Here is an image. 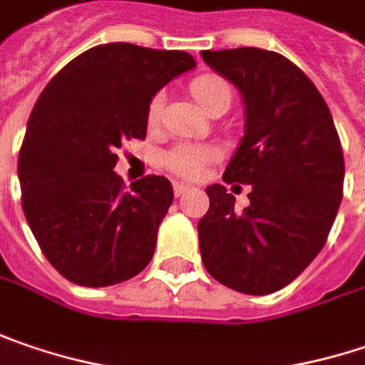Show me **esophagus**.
Instances as JSON below:
<instances>
[{"instance_id":"1","label":"esophagus","mask_w":365,"mask_h":365,"mask_svg":"<svg viewBox=\"0 0 365 365\" xmlns=\"http://www.w3.org/2000/svg\"><path fill=\"white\" fill-rule=\"evenodd\" d=\"M187 190H190V185H185V183H182V182L173 183V192H175V196H178V198H180V196H183Z\"/></svg>"}]
</instances>
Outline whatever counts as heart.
I'll return each instance as SVG.
<instances>
[{
	"mask_svg": "<svg viewBox=\"0 0 365 365\" xmlns=\"http://www.w3.org/2000/svg\"><path fill=\"white\" fill-rule=\"evenodd\" d=\"M190 93L192 97L200 103L202 109H210L212 105L221 103V101H231V88L223 78H217V76H198L190 82ZM163 95H155L148 103V123L155 125L163 113ZM165 165L183 178H196L200 171H202L204 163L208 161V150L198 148V146H175L173 150H169L165 155Z\"/></svg>",
	"mask_w": 365,
	"mask_h": 365,
	"instance_id": "1",
	"label": "heart"
}]
</instances>
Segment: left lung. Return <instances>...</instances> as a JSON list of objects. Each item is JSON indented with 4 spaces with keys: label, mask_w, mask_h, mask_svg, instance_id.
<instances>
[{
    "label": "left lung",
    "mask_w": 365,
    "mask_h": 365,
    "mask_svg": "<svg viewBox=\"0 0 365 365\" xmlns=\"http://www.w3.org/2000/svg\"><path fill=\"white\" fill-rule=\"evenodd\" d=\"M202 59L244 98L246 130L223 182L250 185L244 210L225 185L206 187L202 262L229 289L268 295L299 277L327 244L343 198L339 134L322 95L287 57L240 47L202 51Z\"/></svg>",
    "instance_id": "1"
}]
</instances>
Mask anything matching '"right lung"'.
<instances>
[{
  "mask_svg": "<svg viewBox=\"0 0 365 365\" xmlns=\"http://www.w3.org/2000/svg\"><path fill=\"white\" fill-rule=\"evenodd\" d=\"M194 66L185 51L97 45L61 68L34 103L18 159L22 208L68 281L107 287L150 262L173 187L163 175L125 187L113 171L115 150L146 138L150 98Z\"/></svg>",
  "mask_w": 365,
  "mask_h": 365,
  "instance_id": "1",
  "label": "right lung"
}]
</instances>
